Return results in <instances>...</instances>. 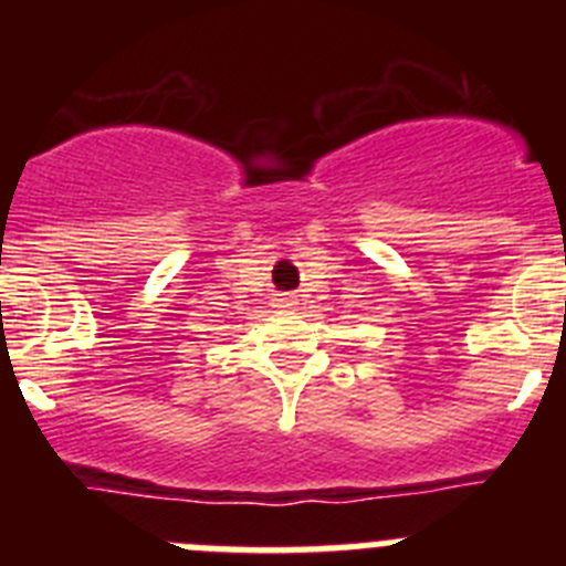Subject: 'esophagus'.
<instances>
[{"label": "esophagus", "instance_id": "obj_1", "mask_svg": "<svg viewBox=\"0 0 566 566\" xmlns=\"http://www.w3.org/2000/svg\"><path fill=\"white\" fill-rule=\"evenodd\" d=\"M295 304H298V301H295L293 295H279V298H273V306H276V310H282V312L295 310Z\"/></svg>", "mask_w": 566, "mask_h": 566}]
</instances>
